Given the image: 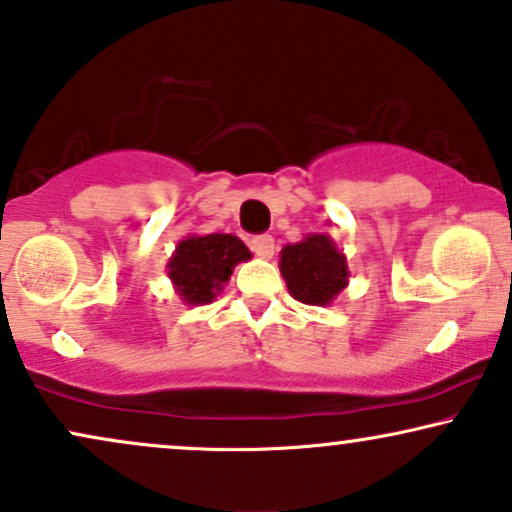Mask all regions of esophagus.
<instances>
[{
    "instance_id": "34e87169",
    "label": "esophagus",
    "mask_w": 512,
    "mask_h": 512,
    "mask_svg": "<svg viewBox=\"0 0 512 512\" xmlns=\"http://www.w3.org/2000/svg\"><path fill=\"white\" fill-rule=\"evenodd\" d=\"M249 249L254 251L256 256L270 258L275 254V239L270 235H256V237L249 239Z\"/></svg>"
}]
</instances>
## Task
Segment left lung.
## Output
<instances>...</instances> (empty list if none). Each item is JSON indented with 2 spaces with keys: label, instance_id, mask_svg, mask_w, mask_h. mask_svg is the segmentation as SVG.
Returning a JSON list of instances; mask_svg holds the SVG:
<instances>
[{
  "label": "left lung",
  "instance_id": "obj_1",
  "mask_svg": "<svg viewBox=\"0 0 512 512\" xmlns=\"http://www.w3.org/2000/svg\"><path fill=\"white\" fill-rule=\"evenodd\" d=\"M280 273L301 304L325 306L346 287V258L327 235H311L282 249Z\"/></svg>",
  "mask_w": 512,
  "mask_h": 512
}]
</instances>
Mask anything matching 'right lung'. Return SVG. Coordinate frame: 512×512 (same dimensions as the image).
I'll use <instances>...</instances> for the list:
<instances>
[{
	"instance_id": "obj_1",
	"label": "right lung",
	"mask_w": 512,
	"mask_h": 512,
	"mask_svg": "<svg viewBox=\"0 0 512 512\" xmlns=\"http://www.w3.org/2000/svg\"><path fill=\"white\" fill-rule=\"evenodd\" d=\"M251 251L235 235H204L182 239L168 263V275L187 304H211L230 280L237 263L249 261Z\"/></svg>"
}]
</instances>
